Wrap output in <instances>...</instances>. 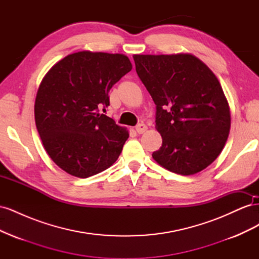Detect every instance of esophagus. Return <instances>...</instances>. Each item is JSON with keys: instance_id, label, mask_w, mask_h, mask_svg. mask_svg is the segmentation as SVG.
Wrapping results in <instances>:
<instances>
[{"instance_id": "esophagus-1", "label": "esophagus", "mask_w": 259, "mask_h": 259, "mask_svg": "<svg viewBox=\"0 0 259 259\" xmlns=\"http://www.w3.org/2000/svg\"><path fill=\"white\" fill-rule=\"evenodd\" d=\"M147 125L144 124V123H139L137 126H136V132L138 133V134H143V133H145L147 131Z\"/></svg>"}]
</instances>
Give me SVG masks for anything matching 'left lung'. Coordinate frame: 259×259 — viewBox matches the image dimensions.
Masks as SVG:
<instances>
[{"label": "left lung", "mask_w": 259, "mask_h": 259, "mask_svg": "<svg viewBox=\"0 0 259 259\" xmlns=\"http://www.w3.org/2000/svg\"><path fill=\"white\" fill-rule=\"evenodd\" d=\"M136 72L155 104L161 166L193 175L213 163L230 131V109L211 70L191 54L134 55Z\"/></svg>", "instance_id": "obj_1"}]
</instances>
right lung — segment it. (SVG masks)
<instances>
[{
  "mask_svg": "<svg viewBox=\"0 0 259 259\" xmlns=\"http://www.w3.org/2000/svg\"><path fill=\"white\" fill-rule=\"evenodd\" d=\"M132 64L123 54H70L54 65L37 90L35 125L51 159L68 174L88 178L117 160L128 131L100 113L109 92Z\"/></svg>",
  "mask_w": 259,
  "mask_h": 259,
  "instance_id": "obj_1",
  "label": "right lung"
}]
</instances>
